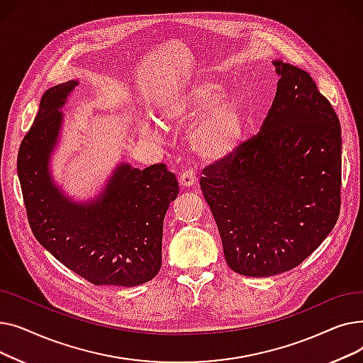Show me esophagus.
Instances as JSON below:
<instances>
[{
    "instance_id": "34e87169",
    "label": "esophagus",
    "mask_w": 363,
    "mask_h": 363,
    "mask_svg": "<svg viewBox=\"0 0 363 363\" xmlns=\"http://www.w3.org/2000/svg\"><path fill=\"white\" fill-rule=\"evenodd\" d=\"M179 182L182 186H193L197 182V175L194 169H186L184 170L181 177H179Z\"/></svg>"
}]
</instances>
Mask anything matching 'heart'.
Instances as JSON below:
<instances>
[{"mask_svg":"<svg viewBox=\"0 0 363 363\" xmlns=\"http://www.w3.org/2000/svg\"><path fill=\"white\" fill-rule=\"evenodd\" d=\"M170 121L189 123L201 118L189 133L194 151L206 160H222L241 144L245 133V104L237 94H225V88L204 79L164 108Z\"/></svg>","mask_w":363,"mask_h":363,"instance_id":"1","label":"heart"}]
</instances>
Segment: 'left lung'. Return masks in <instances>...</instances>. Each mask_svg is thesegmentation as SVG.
<instances>
[{
	"label": "left lung",
	"instance_id": "1",
	"mask_svg": "<svg viewBox=\"0 0 363 363\" xmlns=\"http://www.w3.org/2000/svg\"><path fill=\"white\" fill-rule=\"evenodd\" d=\"M278 86L257 135L203 169V196L225 260L244 277L287 272L335 226L341 206V128L308 72L272 62Z\"/></svg>",
	"mask_w": 363,
	"mask_h": 363
}]
</instances>
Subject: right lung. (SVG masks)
Listing matches in <instances>:
<instances>
[{
	"instance_id": "add662e5",
	"label": "right lung",
	"mask_w": 363,
	"mask_h": 363,
	"mask_svg": "<svg viewBox=\"0 0 363 363\" xmlns=\"http://www.w3.org/2000/svg\"><path fill=\"white\" fill-rule=\"evenodd\" d=\"M78 81L47 89L17 155L30 230L66 268L94 285L135 287L162 268L163 219L178 197L164 163L145 169L121 163L99 197L78 203L52 181L50 157L59 143L60 108Z\"/></svg>"
}]
</instances>
